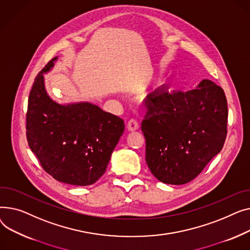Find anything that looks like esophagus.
Returning a JSON list of instances; mask_svg holds the SVG:
<instances>
[{
	"label": "esophagus",
	"mask_w": 250,
	"mask_h": 250,
	"mask_svg": "<svg viewBox=\"0 0 250 250\" xmlns=\"http://www.w3.org/2000/svg\"><path fill=\"white\" fill-rule=\"evenodd\" d=\"M127 128L129 131H135L139 129V124L138 121L135 119H130L127 123Z\"/></svg>",
	"instance_id": "esophagus-1"
}]
</instances>
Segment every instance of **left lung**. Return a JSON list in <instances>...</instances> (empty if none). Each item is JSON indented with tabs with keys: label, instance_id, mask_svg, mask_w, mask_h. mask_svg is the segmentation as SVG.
<instances>
[{
	"label": "left lung",
	"instance_id": "8db88e82",
	"mask_svg": "<svg viewBox=\"0 0 250 250\" xmlns=\"http://www.w3.org/2000/svg\"><path fill=\"white\" fill-rule=\"evenodd\" d=\"M148 97L141 123L146 164L160 182L187 184L223 147L228 118L224 91L203 80L188 92L169 93L161 85Z\"/></svg>",
	"mask_w": 250,
	"mask_h": 250
}]
</instances>
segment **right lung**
Wrapping results in <instances>:
<instances>
[{
    "label": "right lung",
    "instance_id": "1",
    "mask_svg": "<svg viewBox=\"0 0 250 250\" xmlns=\"http://www.w3.org/2000/svg\"><path fill=\"white\" fill-rule=\"evenodd\" d=\"M38 73L28 99L26 135L29 147L53 179L89 186L105 173L111 154L124 132V121L87 102L62 105L53 101Z\"/></svg>",
    "mask_w": 250,
    "mask_h": 250
}]
</instances>
